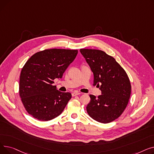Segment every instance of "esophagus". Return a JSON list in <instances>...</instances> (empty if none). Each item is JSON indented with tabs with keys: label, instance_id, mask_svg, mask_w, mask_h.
Wrapping results in <instances>:
<instances>
[{
	"label": "esophagus",
	"instance_id": "obj_1",
	"mask_svg": "<svg viewBox=\"0 0 154 154\" xmlns=\"http://www.w3.org/2000/svg\"><path fill=\"white\" fill-rule=\"evenodd\" d=\"M80 94V93H79V92H74L72 94V95L73 97H74V96H76V95H79Z\"/></svg>",
	"mask_w": 154,
	"mask_h": 154
}]
</instances>
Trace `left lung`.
Masks as SVG:
<instances>
[{"instance_id":"left-lung-1","label":"left lung","mask_w":154,"mask_h":154,"mask_svg":"<svg viewBox=\"0 0 154 154\" xmlns=\"http://www.w3.org/2000/svg\"><path fill=\"white\" fill-rule=\"evenodd\" d=\"M94 73V85L102 94L90 95L86 107L88 116L99 122L107 124L124 112L131 94V85L125 70L113 57L96 49L80 50Z\"/></svg>"}]
</instances>
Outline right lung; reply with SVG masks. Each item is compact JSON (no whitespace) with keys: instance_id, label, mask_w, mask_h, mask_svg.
<instances>
[{"instance_id":"1","label":"right lung","mask_w":154,"mask_h":154,"mask_svg":"<svg viewBox=\"0 0 154 154\" xmlns=\"http://www.w3.org/2000/svg\"><path fill=\"white\" fill-rule=\"evenodd\" d=\"M77 50L51 48L32 55L22 69L19 95L28 114L42 121L61 114L72 95L56 89L54 80L62 78Z\"/></svg>"}]
</instances>
